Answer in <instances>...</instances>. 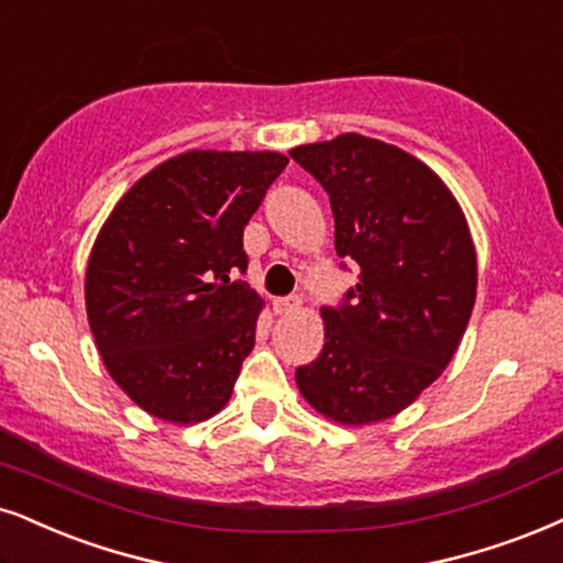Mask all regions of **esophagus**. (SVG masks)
Listing matches in <instances>:
<instances>
[{"mask_svg": "<svg viewBox=\"0 0 563 563\" xmlns=\"http://www.w3.org/2000/svg\"><path fill=\"white\" fill-rule=\"evenodd\" d=\"M300 305H302L300 297H279V300H274V310H276V316H289V313H295Z\"/></svg>", "mask_w": 563, "mask_h": 563, "instance_id": "34e87169", "label": "esophagus"}]
</instances>
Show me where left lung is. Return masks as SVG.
Returning a JSON list of instances; mask_svg holds the SVG:
<instances>
[{
  "label": "left lung",
  "instance_id": "obj_1",
  "mask_svg": "<svg viewBox=\"0 0 563 563\" xmlns=\"http://www.w3.org/2000/svg\"><path fill=\"white\" fill-rule=\"evenodd\" d=\"M334 211L339 258L360 276L323 308V350L297 367V388L339 426L401 412L441 376L475 308L477 255L443 179L397 145L357 133L297 145Z\"/></svg>",
  "mask_w": 563,
  "mask_h": 563
}]
</instances>
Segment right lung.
<instances>
[{
  "mask_svg": "<svg viewBox=\"0 0 563 563\" xmlns=\"http://www.w3.org/2000/svg\"><path fill=\"white\" fill-rule=\"evenodd\" d=\"M289 158L185 151L130 187L86 268V310L114 384L154 418L203 422L232 397L263 300L245 282V224Z\"/></svg>",
  "mask_w": 563,
  "mask_h": 563,
  "instance_id": "right-lung-1",
  "label": "right lung"
}]
</instances>
